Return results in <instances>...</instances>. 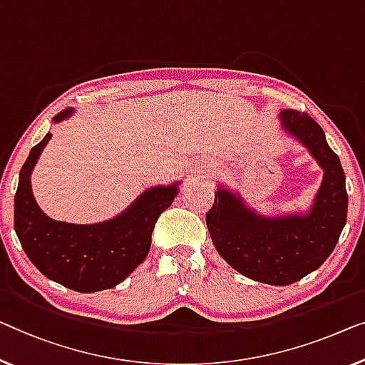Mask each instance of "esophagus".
Masks as SVG:
<instances>
[{
    "mask_svg": "<svg viewBox=\"0 0 365 365\" xmlns=\"http://www.w3.org/2000/svg\"><path fill=\"white\" fill-rule=\"evenodd\" d=\"M205 168H206V167H205ZM205 168H198V170H195L193 173H195V175H200V173L205 172Z\"/></svg>",
    "mask_w": 365,
    "mask_h": 365,
    "instance_id": "esophagus-1",
    "label": "esophagus"
}]
</instances>
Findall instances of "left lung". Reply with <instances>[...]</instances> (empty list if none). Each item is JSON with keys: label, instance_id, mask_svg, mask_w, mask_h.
Instances as JSON below:
<instances>
[{"label": "left lung", "instance_id": "obj_1", "mask_svg": "<svg viewBox=\"0 0 365 365\" xmlns=\"http://www.w3.org/2000/svg\"><path fill=\"white\" fill-rule=\"evenodd\" d=\"M280 129L309 152L323 168V180L308 210L262 215L236 190L217 185L206 215L217 254L247 279L285 287L322 267L334 251L347 217L346 175L326 143L322 126L307 113L285 110Z\"/></svg>", "mask_w": 365, "mask_h": 365}]
</instances>
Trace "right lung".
<instances>
[{
	"mask_svg": "<svg viewBox=\"0 0 365 365\" xmlns=\"http://www.w3.org/2000/svg\"><path fill=\"white\" fill-rule=\"evenodd\" d=\"M68 108L53 124L73 116ZM52 134L31 149L14 195V230L24 252L42 275L70 290L93 293L116 287L148 257L152 231L173 203L182 182L155 185L110 220L77 225L52 220L32 193L31 175Z\"/></svg>",
	"mask_w": 365,
	"mask_h": 365,
	"instance_id": "add662e5",
	"label": "right lung"
}]
</instances>
